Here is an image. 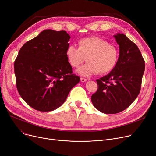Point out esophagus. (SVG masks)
Here are the masks:
<instances>
[{"instance_id": "obj_1", "label": "esophagus", "mask_w": 156, "mask_h": 156, "mask_svg": "<svg viewBox=\"0 0 156 156\" xmlns=\"http://www.w3.org/2000/svg\"><path fill=\"white\" fill-rule=\"evenodd\" d=\"M80 80H81V82H87V79L84 78H80Z\"/></svg>"}]
</instances>
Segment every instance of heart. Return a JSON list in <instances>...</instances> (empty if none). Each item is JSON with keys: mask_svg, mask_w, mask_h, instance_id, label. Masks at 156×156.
Masks as SVG:
<instances>
[{"mask_svg": "<svg viewBox=\"0 0 156 156\" xmlns=\"http://www.w3.org/2000/svg\"><path fill=\"white\" fill-rule=\"evenodd\" d=\"M66 55L69 64L78 67L86 58L87 62L77 70L82 76L96 73L103 75L111 72L117 64L119 50L106 40L98 37H87L78 41V48L69 45Z\"/></svg>", "mask_w": 156, "mask_h": 156, "instance_id": "obj_1", "label": "heart"}]
</instances>
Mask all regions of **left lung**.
I'll return each instance as SVG.
<instances>
[{"label":"left lung","instance_id":"1","mask_svg":"<svg viewBox=\"0 0 156 156\" xmlns=\"http://www.w3.org/2000/svg\"><path fill=\"white\" fill-rule=\"evenodd\" d=\"M119 45L115 67L107 75L96 80L98 89L91 101L101 112L114 114L129 106L140 92L145 60L136 44L123 34L114 36Z\"/></svg>","mask_w":156,"mask_h":156}]
</instances>
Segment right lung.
I'll return each instance as SVG.
<instances>
[{"label":"right lung","mask_w":156,"mask_h":156,"mask_svg":"<svg viewBox=\"0 0 156 156\" xmlns=\"http://www.w3.org/2000/svg\"><path fill=\"white\" fill-rule=\"evenodd\" d=\"M70 38L64 30H44L20 50L14 64L16 87L34 109L56 110L79 83L66 55Z\"/></svg>","instance_id":"right-lung-1"}]
</instances>
